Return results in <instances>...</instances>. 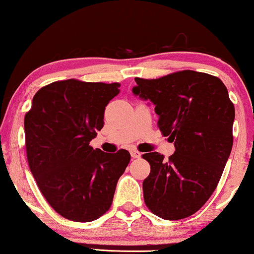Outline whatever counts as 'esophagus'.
<instances>
[{"instance_id":"obj_1","label":"esophagus","mask_w":254,"mask_h":254,"mask_svg":"<svg viewBox=\"0 0 254 254\" xmlns=\"http://www.w3.org/2000/svg\"><path fill=\"white\" fill-rule=\"evenodd\" d=\"M130 153H131V156H132V158H133V159L140 158V155H141V153L138 152L137 149H131Z\"/></svg>"}]
</instances>
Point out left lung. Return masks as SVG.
Segmentation results:
<instances>
[{
	"instance_id": "left-lung-1",
	"label": "left lung",
	"mask_w": 254,
	"mask_h": 254,
	"mask_svg": "<svg viewBox=\"0 0 254 254\" xmlns=\"http://www.w3.org/2000/svg\"><path fill=\"white\" fill-rule=\"evenodd\" d=\"M134 95L149 100L158 127L175 153L142 155L151 173L142 183L146 206L163 220H181L205 205L215 190L233 148L235 107L217 77L192 70L159 78H134Z\"/></svg>"
}]
</instances>
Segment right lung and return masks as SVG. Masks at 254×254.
I'll use <instances>...</instances> for the list:
<instances>
[{"label":"right lung","mask_w":254,"mask_h":254,"mask_svg":"<svg viewBox=\"0 0 254 254\" xmlns=\"http://www.w3.org/2000/svg\"><path fill=\"white\" fill-rule=\"evenodd\" d=\"M119 83L54 81L39 90L24 119L31 173L60 215L91 222L110 208L130 153H105L90 141L103 127V114Z\"/></svg>","instance_id":"right-lung-1"}]
</instances>
